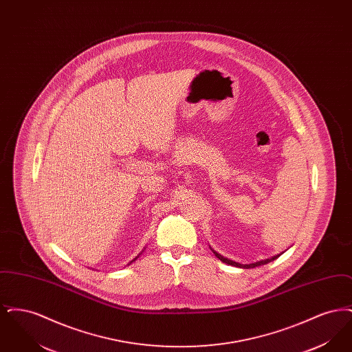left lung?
Returning <instances> with one entry per match:
<instances>
[{"label": "left lung", "mask_w": 352, "mask_h": 352, "mask_svg": "<svg viewBox=\"0 0 352 352\" xmlns=\"http://www.w3.org/2000/svg\"><path fill=\"white\" fill-rule=\"evenodd\" d=\"M212 252L215 253V256L218 257L220 261H223V263H226V264H228V265H232V267H237V268H244V269H251L256 268V267H260V265H265V264H268L270 261H273V260H276V258H278L283 253H280V254H276V256H273V257H270V258H265V260H261V261H257V263H252V264H245V265H243V264H239V263H236V261H232V260H230V258H227V257H223L221 254H219L218 252L214 251Z\"/></svg>", "instance_id": "1"}]
</instances>
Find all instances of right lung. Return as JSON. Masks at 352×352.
<instances>
[{"instance_id":"right-lung-1","label":"right lung","mask_w":352,"mask_h":352,"mask_svg":"<svg viewBox=\"0 0 352 352\" xmlns=\"http://www.w3.org/2000/svg\"><path fill=\"white\" fill-rule=\"evenodd\" d=\"M137 257H138V256H137ZM137 257H135V258H133V260H132V261H131V263H129V264H132V263H133L134 260H137ZM129 264H128V265H129Z\"/></svg>"}]
</instances>
